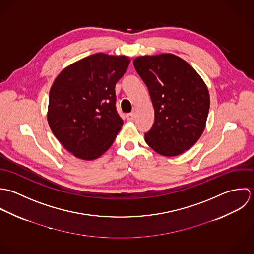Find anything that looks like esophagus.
I'll use <instances>...</instances> for the list:
<instances>
[{
  "mask_svg": "<svg viewBox=\"0 0 254 254\" xmlns=\"http://www.w3.org/2000/svg\"><path fill=\"white\" fill-rule=\"evenodd\" d=\"M127 121H133V119H134V114H133V113L127 114Z\"/></svg>",
  "mask_w": 254,
  "mask_h": 254,
  "instance_id": "34e87169",
  "label": "esophagus"
}]
</instances>
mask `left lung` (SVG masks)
I'll return each instance as SVG.
<instances>
[{"label":"left lung","instance_id":"1","mask_svg":"<svg viewBox=\"0 0 254 254\" xmlns=\"http://www.w3.org/2000/svg\"><path fill=\"white\" fill-rule=\"evenodd\" d=\"M133 65L154 107L152 127L144 134L146 143L168 157L189 150L202 134L210 107L202 78L173 54L138 57Z\"/></svg>","mask_w":254,"mask_h":254}]
</instances>
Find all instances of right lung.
Returning a JSON list of instances; mask_svg holds the SVG:
<instances>
[{"mask_svg":"<svg viewBox=\"0 0 254 254\" xmlns=\"http://www.w3.org/2000/svg\"><path fill=\"white\" fill-rule=\"evenodd\" d=\"M129 59L97 53L65 67L49 94L48 123L61 144L75 157L94 160L113 144L124 121L116 108V83Z\"/></svg>","mask_w":254,"mask_h":254,"instance_id":"obj_1","label":"right lung"}]
</instances>
